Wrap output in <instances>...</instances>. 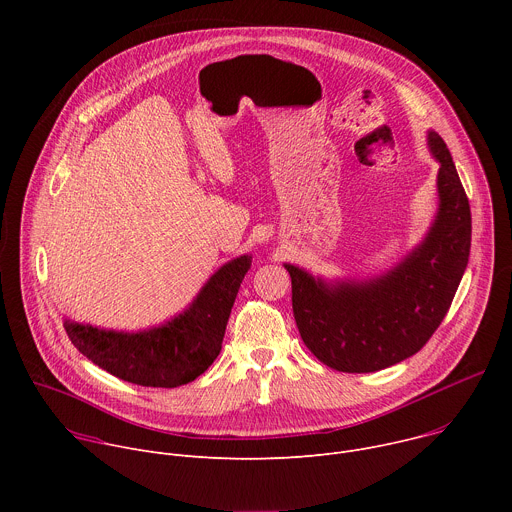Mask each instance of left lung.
Listing matches in <instances>:
<instances>
[{"label": "left lung", "mask_w": 512, "mask_h": 512, "mask_svg": "<svg viewBox=\"0 0 512 512\" xmlns=\"http://www.w3.org/2000/svg\"><path fill=\"white\" fill-rule=\"evenodd\" d=\"M437 172L435 221L393 269L367 281H324L285 263L304 344L340 373H375L419 352L446 318L470 257L472 216L450 150L427 133Z\"/></svg>", "instance_id": "1"}]
</instances>
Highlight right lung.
I'll use <instances>...</instances> for the list:
<instances>
[{"label":"right lung","mask_w":512,"mask_h":512,"mask_svg":"<svg viewBox=\"0 0 512 512\" xmlns=\"http://www.w3.org/2000/svg\"><path fill=\"white\" fill-rule=\"evenodd\" d=\"M249 269L251 255L225 263L182 314L150 330L117 332L72 320H64V330L81 354L117 379L141 387H180L200 377L221 352Z\"/></svg>","instance_id":"right-lung-1"}]
</instances>
